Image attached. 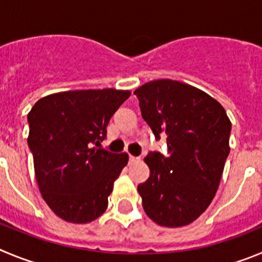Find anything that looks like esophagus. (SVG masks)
Returning a JSON list of instances; mask_svg holds the SVG:
<instances>
[{
	"mask_svg": "<svg viewBox=\"0 0 262 262\" xmlns=\"http://www.w3.org/2000/svg\"><path fill=\"white\" fill-rule=\"evenodd\" d=\"M140 160V158L138 157H133V155H129V163H136V162H138Z\"/></svg>",
	"mask_w": 262,
	"mask_h": 262,
	"instance_id": "esophagus-1",
	"label": "esophagus"
}]
</instances>
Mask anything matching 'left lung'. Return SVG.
<instances>
[{
	"instance_id": "1",
	"label": "left lung",
	"mask_w": 262,
	"mask_h": 262,
	"mask_svg": "<svg viewBox=\"0 0 262 262\" xmlns=\"http://www.w3.org/2000/svg\"><path fill=\"white\" fill-rule=\"evenodd\" d=\"M142 119L167 137V157L148 151L150 178L138 185L148 218L166 227L192 223L211 204L230 154L231 122L225 108L204 91L171 79L134 91Z\"/></svg>"
}]
</instances>
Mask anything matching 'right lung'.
Segmentation results:
<instances>
[{
    "label": "right lung",
    "instance_id": "obj_1",
    "mask_svg": "<svg viewBox=\"0 0 262 262\" xmlns=\"http://www.w3.org/2000/svg\"><path fill=\"white\" fill-rule=\"evenodd\" d=\"M129 91L77 90L52 94L27 116L28 147L44 201L63 221L89 223L108 206L128 154L99 148L111 117Z\"/></svg>",
    "mask_w": 262,
    "mask_h": 262
}]
</instances>
